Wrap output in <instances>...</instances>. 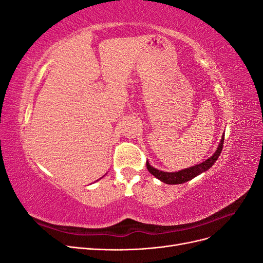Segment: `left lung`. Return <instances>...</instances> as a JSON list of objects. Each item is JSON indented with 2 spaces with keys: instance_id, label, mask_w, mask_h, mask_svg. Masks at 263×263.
I'll use <instances>...</instances> for the list:
<instances>
[{
  "instance_id": "left-lung-1",
  "label": "left lung",
  "mask_w": 263,
  "mask_h": 263,
  "mask_svg": "<svg viewBox=\"0 0 263 263\" xmlns=\"http://www.w3.org/2000/svg\"><path fill=\"white\" fill-rule=\"evenodd\" d=\"M224 138H225V134L221 136V140L219 142V145L215 151V154L209 158L208 160L203 161L202 163H198L194 166H191V168H186V169H183L177 172H164V171H160L154 166H151L149 164V162H146L147 165V169L148 171L155 176L157 179H159L160 181H162L163 183H166V184H181V183H184L187 182L190 180H192L193 178L197 177L198 174H201L205 171H208L211 166L216 162V160L218 159L219 155L221 154V149L222 146H224Z\"/></svg>"
}]
</instances>
